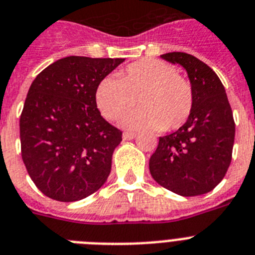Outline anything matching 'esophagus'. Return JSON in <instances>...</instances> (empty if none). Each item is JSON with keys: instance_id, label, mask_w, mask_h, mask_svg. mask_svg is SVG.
<instances>
[{"instance_id": "34e87169", "label": "esophagus", "mask_w": 255, "mask_h": 255, "mask_svg": "<svg viewBox=\"0 0 255 255\" xmlns=\"http://www.w3.org/2000/svg\"><path fill=\"white\" fill-rule=\"evenodd\" d=\"M136 137V133L134 132H124L123 138L124 140H133Z\"/></svg>"}]
</instances>
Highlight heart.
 <instances>
[{"mask_svg": "<svg viewBox=\"0 0 255 255\" xmlns=\"http://www.w3.org/2000/svg\"><path fill=\"white\" fill-rule=\"evenodd\" d=\"M137 102L141 108L124 118L131 129L175 131L193 110V87L177 75L172 65L158 59H141L128 65L119 76H106L96 89V104L109 121H119Z\"/></svg>", "mask_w": 255, "mask_h": 255, "instance_id": "b5f03b06", "label": "heart"}]
</instances>
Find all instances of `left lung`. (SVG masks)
Segmentation results:
<instances>
[{"mask_svg":"<svg viewBox=\"0 0 255 255\" xmlns=\"http://www.w3.org/2000/svg\"><path fill=\"white\" fill-rule=\"evenodd\" d=\"M188 72L194 104L188 121L174 133L159 137L149 170L159 185L184 197L205 194L226 176L232 159L235 121L218 75L193 55H160Z\"/></svg>","mask_w":255,"mask_h":255,"instance_id":"8db88e82","label":"left lung"}]
</instances>
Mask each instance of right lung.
Masks as SVG:
<instances>
[{
	"instance_id": "1",
	"label": "right lung",
	"mask_w": 255,
	"mask_h": 255,
	"mask_svg": "<svg viewBox=\"0 0 255 255\" xmlns=\"http://www.w3.org/2000/svg\"><path fill=\"white\" fill-rule=\"evenodd\" d=\"M123 61L66 57L42 70L29 87L19 123L22 159L51 200H83L108 180L122 131L101 117L96 89Z\"/></svg>"
}]
</instances>
